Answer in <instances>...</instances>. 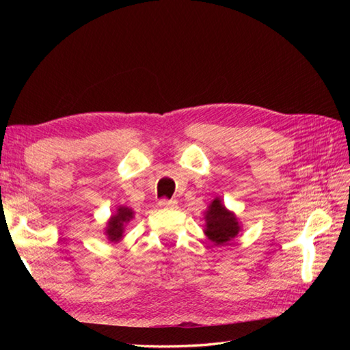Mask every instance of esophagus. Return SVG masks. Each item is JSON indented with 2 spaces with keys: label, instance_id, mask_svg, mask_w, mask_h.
<instances>
[{
  "label": "esophagus",
  "instance_id": "1",
  "mask_svg": "<svg viewBox=\"0 0 350 350\" xmlns=\"http://www.w3.org/2000/svg\"><path fill=\"white\" fill-rule=\"evenodd\" d=\"M176 206V201L175 200H169V198H162L159 201V207L162 208H172Z\"/></svg>",
  "mask_w": 350,
  "mask_h": 350
}]
</instances>
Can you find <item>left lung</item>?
Returning a JSON list of instances; mask_svg holds the SVG:
<instances>
[{
    "mask_svg": "<svg viewBox=\"0 0 350 350\" xmlns=\"http://www.w3.org/2000/svg\"><path fill=\"white\" fill-rule=\"evenodd\" d=\"M206 235L215 245H225L232 238H235L239 232L238 220L225 208L220 203V200L216 198L206 213Z\"/></svg>",
    "mask_w": 350,
    "mask_h": 350,
    "instance_id": "1",
    "label": "left lung"
}]
</instances>
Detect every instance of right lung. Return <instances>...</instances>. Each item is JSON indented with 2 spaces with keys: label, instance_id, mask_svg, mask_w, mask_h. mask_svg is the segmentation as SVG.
Listing matches in <instances>:
<instances>
[{
  "label": "right lung",
  "instance_id": "add662e5",
  "mask_svg": "<svg viewBox=\"0 0 350 350\" xmlns=\"http://www.w3.org/2000/svg\"><path fill=\"white\" fill-rule=\"evenodd\" d=\"M133 219V211L126 207H120L118 213L112 216L111 221L108 224L107 229V235L111 241H120L122 238V232H124V225L126 221H130Z\"/></svg>",
  "mask_w": 350,
  "mask_h": 350
}]
</instances>
